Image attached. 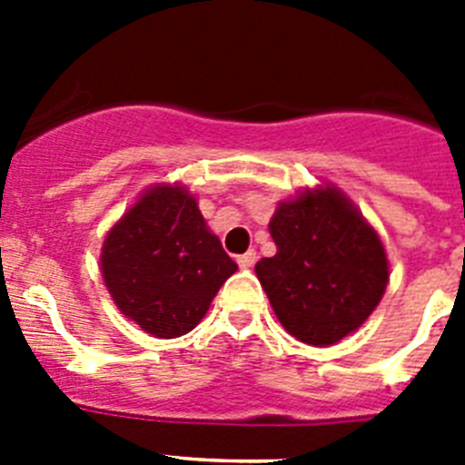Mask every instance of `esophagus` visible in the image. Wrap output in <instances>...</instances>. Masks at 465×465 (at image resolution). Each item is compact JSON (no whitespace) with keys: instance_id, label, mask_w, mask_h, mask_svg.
Masks as SVG:
<instances>
[{"instance_id":"34e87169","label":"esophagus","mask_w":465,"mask_h":465,"mask_svg":"<svg viewBox=\"0 0 465 465\" xmlns=\"http://www.w3.org/2000/svg\"><path fill=\"white\" fill-rule=\"evenodd\" d=\"M253 262H256V252H246V253H242V256H237V265L244 270L253 268Z\"/></svg>"}]
</instances>
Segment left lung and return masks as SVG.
Wrapping results in <instances>:
<instances>
[{"instance_id":"left-lung-1","label":"left lung","mask_w":465,"mask_h":465,"mask_svg":"<svg viewBox=\"0 0 465 465\" xmlns=\"http://www.w3.org/2000/svg\"><path fill=\"white\" fill-rule=\"evenodd\" d=\"M270 235L277 253L256 262V277L300 342H340L380 305L389 283L384 244L342 191L307 188L279 203Z\"/></svg>"}]
</instances>
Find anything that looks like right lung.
<instances>
[{"mask_svg": "<svg viewBox=\"0 0 465 465\" xmlns=\"http://www.w3.org/2000/svg\"><path fill=\"white\" fill-rule=\"evenodd\" d=\"M102 277L118 310L153 338H179L203 322L237 262L207 228L183 186L149 188L106 235Z\"/></svg>", "mask_w": 465, "mask_h": 465, "instance_id": "add662e5", "label": "right lung"}]
</instances>
